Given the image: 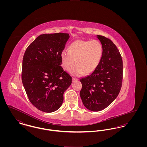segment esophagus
Returning <instances> with one entry per match:
<instances>
[{"mask_svg": "<svg viewBox=\"0 0 147 147\" xmlns=\"http://www.w3.org/2000/svg\"><path fill=\"white\" fill-rule=\"evenodd\" d=\"M78 79H76V78H72V82H75V81H76V80H78Z\"/></svg>", "mask_w": 147, "mask_h": 147, "instance_id": "obj_1", "label": "esophagus"}]
</instances>
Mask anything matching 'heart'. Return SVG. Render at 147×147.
I'll return each instance as SVG.
<instances>
[{
	"instance_id": "1",
	"label": "heart",
	"mask_w": 147,
	"mask_h": 147,
	"mask_svg": "<svg viewBox=\"0 0 147 147\" xmlns=\"http://www.w3.org/2000/svg\"><path fill=\"white\" fill-rule=\"evenodd\" d=\"M102 46L96 40L91 41L77 40L71 43L68 51L63 50L61 53L62 66L68 70L76 61V65L69 70L70 74L79 76L89 74L96 69L102 55Z\"/></svg>"
}]
</instances>
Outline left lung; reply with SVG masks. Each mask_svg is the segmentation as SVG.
Wrapping results in <instances>:
<instances>
[{
    "label": "left lung",
    "instance_id": "left-lung-1",
    "mask_svg": "<svg viewBox=\"0 0 147 147\" xmlns=\"http://www.w3.org/2000/svg\"><path fill=\"white\" fill-rule=\"evenodd\" d=\"M102 55L96 69L82 78L80 95L84 106L92 111L102 110L117 97L123 78V62L116 45L105 36L97 35Z\"/></svg>",
    "mask_w": 147,
    "mask_h": 147
}]
</instances>
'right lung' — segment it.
<instances>
[{"label": "right lung", "instance_id": "obj_1", "mask_svg": "<svg viewBox=\"0 0 147 147\" xmlns=\"http://www.w3.org/2000/svg\"><path fill=\"white\" fill-rule=\"evenodd\" d=\"M69 38L61 32L40 35L24 53L22 84L31 103L43 112L57 110L71 84V77L61 66V53Z\"/></svg>", "mask_w": 147, "mask_h": 147}]
</instances>
